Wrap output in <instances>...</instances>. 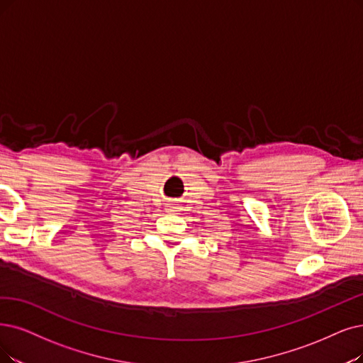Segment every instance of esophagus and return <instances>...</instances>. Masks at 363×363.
<instances>
[{"instance_id":"esophagus-1","label":"esophagus","mask_w":363,"mask_h":363,"mask_svg":"<svg viewBox=\"0 0 363 363\" xmlns=\"http://www.w3.org/2000/svg\"><path fill=\"white\" fill-rule=\"evenodd\" d=\"M179 204L177 202H169V204H167V210H168V213H177L179 211Z\"/></svg>"}]
</instances>
